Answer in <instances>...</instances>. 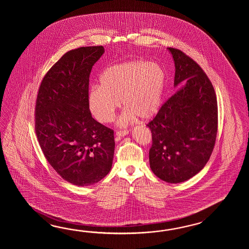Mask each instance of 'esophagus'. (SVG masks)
<instances>
[{"label":"esophagus","instance_id":"obj_1","mask_svg":"<svg viewBox=\"0 0 249 249\" xmlns=\"http://www.w3.org/2000/svg\"><path fill=\"white\" fill-rule=\"evenodd\" d=\"M128 133H129V131H128V130H124V131H117V132H116V135H117V137L122 138L124 137V136H126Z\"/></svg>","mask_w":249,"mask_h":249}]
</instances>
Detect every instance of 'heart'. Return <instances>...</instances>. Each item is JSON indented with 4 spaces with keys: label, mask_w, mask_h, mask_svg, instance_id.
<instances>
[{
    "label": "heart",
    "mask_w": 249,
    "mask_h": 249,
    "mask_svg": "<svg viewBox=\"0 0 249 249\" xmlns=\"http://www.w3.org/2000/svg\"><path fill=\"white\" fill-rule=\"evenodd\" d=\"M100 86H93L87 102L97 121L107 124L115 117L122 101L126 107L118 119L119 126H126L136 117L148 120L155 117L162 102L165 71L156 62L135 59L116 64L102 71Z\"/></svg>",
    "instance_id": "obj_1"
}]
</instances>
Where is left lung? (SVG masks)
<instances>
[{"instance_id": "left-lung-1", "label": "left lung", "mask_w": 249, "mask_h": 249, "mask_svg": "<svg viewBox=\"0 0 249 249\" xmlns=\"http://www.w3.org/2000/svg\"><path fill=\"white\" fill-rule=\"evenodd\" d=\"M180 85L147 126L152 133L149 165L154 175L180 183L199 173L211 157L218 124L215 92L206 73L185 53L167 48Z\"/></svg>"}]
</instances>
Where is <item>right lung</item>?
<instances>
[{
  "instance_id": "1",
  "label": "right lung",
  "mask_w": 249,
  "mask_h": 249,
  "mask_svg": "<svg viewBox=\"0 0 249 249\" xmlns=\"http://www.w3.org/2000/svg\"><path fill=\"white\" fill-rule=\"evenodd\" d=\"M104 53L103 46H90L64 54L45 74L36 99L42 152L64 180L81 187L103 179L114 158V132L92 118L87 102L90 71Z\"/></svg>"
}]
</instances>
